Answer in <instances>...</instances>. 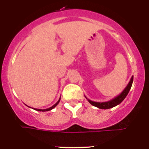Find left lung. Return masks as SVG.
<instances>
[{"instance_id": "8db88e82", "label": "left lung", "mask_w": 149, "mask_h": 149, "mask_svg": "<svg viewBox=\"0 0 149 149\" xmlns=\"http://www.w3.org/2000/svg\"><path fill=\"white\" fill-rule=\"evenodd\" d=\"M132 83H133V76H132V78H131L130 80L129 83H128L127 86H126V88L124 89L123 91L121 92L120 95H118L117 97H114L113 99L108 101V102H93V101H91V100H89V99L87 98L85 96V98L88 100V102H90V103L91 104L92 106H94V107H96L101 109H111V108H113V107H116V106L118 105V104H120L121 102H122L123 101L125 100V98L126 96L127 95L128 92H129L130 90L132 85Z\"/></svg>"}]
</instances>
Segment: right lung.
Masks as SVG:
<instances>
[{"mask_svg":"<svg viewBox=\"0 0 149 149\" xmlns=\"http://www.w3.org/2000/svg\"><path fill=\"white\" fill-rule=\"evenodd\" d=\"M60 99H61V98H59V100L57 101V103L54 104V105L52 106V107H49V108H48V109H33V108H32V109H33L34 110H36V111H50V110H52V109H54V108L56 106H57V104L59 103V102H60ZM27 107H28V106H27ZM29 108H31V107H29Z\"/></svg>","mask_w":149,"mask_h":149,"instance_id":"1","label":"right lung"}]
</instances>
